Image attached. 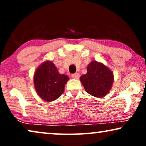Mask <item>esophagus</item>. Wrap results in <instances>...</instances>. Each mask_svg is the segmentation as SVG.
Returning a JSON list of instances; mask_svg holds the SVG:
<instances>
[{
    "label": "esophagus",
    "instance_id": "obj_1",
    "mask_svg": "<svg viewBox=\"0 0 146 146\" xmlns=\"http://www.w3.org/2000/svg\"><path fill=\"white\" fill-rule=\"evenodd\" d=\"M72 77L74 79H78L80 77V74L78 73H75V74H72Z\"/></svg>",
    "mask_w": 146,
    "mask_h": 146
}]
</instances>
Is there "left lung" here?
<instances>
[{
  "mask_svg": "<svg viewBox=\"0 0 146 146\" xmlns=\"http://www.w3.org/2000/svg\"><path fill=\"white\" fill-rule=\"evenodd\" d=\"M82 84L89 94L97 98L108 93L113 82L112 72L103 64L92 61L87 67V73L80 77Z\"/></svg>",
  "mask_w": 146,
  "mask_h": 146,
  "instance_id": "8db88e82",
  "label": "left lung"
}]
</instances>
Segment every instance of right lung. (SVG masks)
I'll list each match as a JSON object with an SVG mask.
<instances>
[{
  "instance_id": "obj_1",
  "label": "right lung",
  "mask_w": 146,
  "mask_h": 146,
  "mask_svg": "<svg viewBox=\"0 0 146 146\" xmlns=\"http://www.w3.org/2000/svg\"><path fill=\"white\" fill-rule=\"evenodd\" d=\"M69 78L60 74L51 61H46L36 70L34 84L38 95L46 102L54 101L64 92Z\"/></svg>"
}]
</instances>
